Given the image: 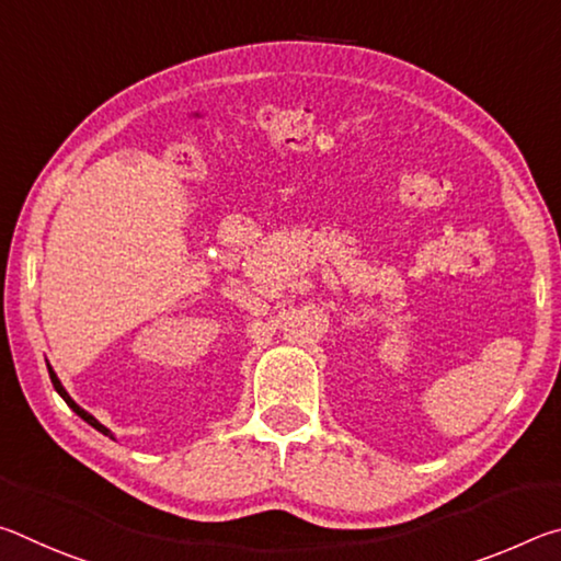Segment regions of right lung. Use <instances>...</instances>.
<instances>
[{
	"mask_svg": "<svg viewBox=\"0 0 561 561\" xmlns=\"http://www.w3.org/2000/svg\"><path fill=\"white\" fill-rule=\"evenodd\" d=\"M46 366H49V364H46ZM49 376H51V383H54V388H56V393H59L61 398H64V401H66V405H69L71 408V411L76 413V415H79V417H83V421H87L89 425H91V428H96L99 433H103V435H108V438H116V435H113L108 428H106V425H101L99 421H96V417H93L89 411H83V408L79 405V403H76L73 401V398L69 396V391H66V388L61 386V381H59V376H56L54 374V368L49 366Z\"/></svg>",
	"mask_w": 561,
	"mask_h": 561,
	"instance_id": "add662e5",
	"label": "right lung"
}]
</instances>
